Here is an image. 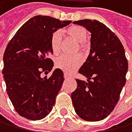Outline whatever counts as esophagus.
<instances>
[{
    "instance_id": "34e87169",
    "label": "esophagus",
    "mask_w": 132,
    "mask_h": 132,
    "mask_svg": "<svg viewBox=\"0 0 132 132\" xmlns=\"http://www.w3.org/2000/svg\"><path fill=\"white\" fill-rule=\"evenodd\" d=\"M64 78H65V79H70V76H69L67 73H65V74H64Z\"/></svg>"
}]
</instances>
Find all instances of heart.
<instances>
[{
    "label": "heart",
    "instance_id": "b5f03b06",
    "mask_svg": "<svg viewBox=\"0 0 132 132\" xmlns=\"http://www.w3.org/2000/svg\"><path fill=\"white\" fill-rule=\"evenodd\" d=\"M65 35L68 37L75 39V41L79 42V49L81 52H84L87 45L86 40L88 38V31L81 26L73 25L68 27L65 31ZM50 46L53 54L57 55L61 52V46H62V34L59 31L53 32L50 37ZM82 57L79 55H76L74 57H68L65 55H62L57 58L55 64L56 67L63 70L64 72L70 74L76 69H78L82 64Z\"/></svg>",
    "mask_w": 132,
    "mask_h": 132
}]
</instances>
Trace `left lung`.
Returning a JSON list of instances; mask_svg holds the SVG:
<instances>
[{"instance_id": "8db88e82", "label": "left lung", "mask_w": 132, "mask_h": 132, "mask_svg": "<svg viewBox=\"0 0 132 132\" xmlns=\"http://www.w3.org/2000/svg\"><path fill=\"white\" fill-rule=\"evenodd\" d=\"M74 23L91 32V49L79 70L88 81L76 79L72 103L82 119L101 121L114 109L126 83L128 62L124 48L115 34L99 21L83 19Z\"/></svg>"}]
</instances>
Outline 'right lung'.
I'll use <instances>...</instances> for the list:
<instances>
[{"instance_id":"add662e5","label":"right lung","mask_w":132,"mask_h":132,"mask_svg":"<svg viewBox=\"0 0 132 132\" xmlns=\"http://www.w3.org/2000/svg\"><path fill=\"white\" fill-rule=\"evenodd\" d=\"M49 16H35L25 22L8 43L2 70L8 96L20 116L30 120L45 118L55 104L64 81L63 71L54 70L48 57L53 53L50 37L53 32L69 25Z\"/></svg>"}]
</instances>
